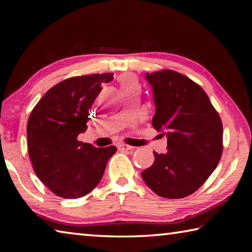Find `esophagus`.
I'll use <instances>...</instances> for the list:
<instances>
[{"label": "esophagus", "mask_w": 252, "mask_h": 252, "mask_svg": "<svg viewBox=\"0 0 252 252\" xmlns=\"http://www.w3.org/2000/svg\"><path fill=\"white\" fill-rule=\"evenodd\" d=\"M118 149H119V150H121V151H130V150H132V149H133V147L129 146V144L119 143L118 144Z\"/></svg>", "instance_id": "obj_1"}]
</instances>
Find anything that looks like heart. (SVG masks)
<instances>
[{
    "mask_svg": "<svg viewBox=\"0 0 252 252\" xmlns=\"http://www.w3.org/2000/svg\"><path fill=\"white\" fill-rule=\"evenodd\" d=\"M118 81L123 90H126V89H131V88L139 89V80L133 73H122L120 76H119Z\"/></svg>",
    "mask_w": 252,
    "mask_h": 252,
    "instance_id": "obj_1",
    "label": "heart"
}]
</instances>
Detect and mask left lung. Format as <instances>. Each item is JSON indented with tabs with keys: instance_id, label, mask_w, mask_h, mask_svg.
<instances>
[{
	"instance_id": "obj_1",
	"label": "left lung",
	"mask_w": 252,
	"mask_h": 252,
	"mask_svg": "<svg viewBox=\"0 0 252 252\" xmlns=\"http://www.w3.org/2000/svg\"><path fill=\"white\" fill-rule=\"evenodd\" d=\"M156 101L152 126L165 131L168 152L157 153L144 182L162 198L192 194L210 177L223 150L222 122L203 89L173 70L147 73Z\"/></svg>"
}]
</instances>
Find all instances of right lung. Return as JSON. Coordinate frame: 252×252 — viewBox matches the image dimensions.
Wrapping results in <instances>:
<instances>
[{
    "mask_svg": "<svg viewBox=\"0 0 252 252\" xmlns=\"http://www.w3.org/2000/svg\"><path fill=\"white\" fill-rule=\"evenodd\" d=\"M113 73L63 80L42 96L28 121V148L37 178L54 194L76 199L88 194L103 177L117 152L113 146L94 148L79 141L87 130L89 109Z\"/></svg>",
    "mask_w": 252,
    "mask_h": 252,
    "instance_id": "1",
    "label": "right lung"
}]
</instances>
